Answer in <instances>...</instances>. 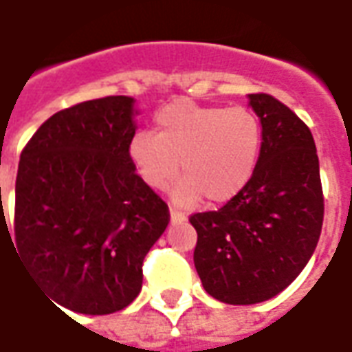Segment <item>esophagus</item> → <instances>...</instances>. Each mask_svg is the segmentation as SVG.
<instances>
[{
	"label": "esophagus",
	"mask_w": 352,
	"mask_h": 352,
	"mask_svg": "<svg viewBox=\"0 0 352 352\" xmlns=\"http://www.w3.org/2000/svg\"><path fill=\"white\" fill-rule=\"evenodd\" d=\"M169 221H171L173 225H179V223H183V221H186V217H184V213H181V211L169 210Z\"/></svg>",
	"instance_id": "obj_1"
}]
</instances>
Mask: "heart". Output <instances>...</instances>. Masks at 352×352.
<instances>
[{"instance_id":"heart-1","label":"heart","mask_w":352,"mask_h":352,"mask_svg":"<svg viewBox=\"0 0 352 352\" xmlns=\"http://www.w3.org/2000/svg\"><path fill=\"white\" fill-rule=\"evenodd\" d=\"M259 118L245 107H204L173 100L156 114V133L137 131L127 154L137 175L160 190L181 177L171 198L194 206L204 196L213 204L232 200L252 181L261 154Z\"/></svg>"}]
</instances>
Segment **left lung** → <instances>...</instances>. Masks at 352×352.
I'll return each instance as SVG.
<instances>
[{
	"label": "left lung",
	"instance_id": "obj_1",
	"mask_svg": "<svg viewBox=\"0 0 352 352\" xmlns=\"http://www.w3.org/2000/svg\"><path fill=\"white\" fill-rule=\"evenodd\" d=\"M263 131L257 168L219 211L194 213V267L204 289L228 305L267 301L313 257L322 230L320 166L311 129L270 95H248Z\"/></svg>",
	"mask_w": 352,
	"mask_h": 352
}]
</instances>
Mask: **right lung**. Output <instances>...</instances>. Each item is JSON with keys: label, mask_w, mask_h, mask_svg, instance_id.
<instances>
[{"label": "right lung", "mask_w": 352, "mask_h": 352, "mask_svg": "<svg viewBox=\"0 0 352 352\" xmlns=\"http://www.w3.org/2000/svg\"><path fill=\"white\" fill-rule=\"evenodd\" d=\"M137 114L133 97L85 100L53 114L21 154L16 252L39 287L74 313L110 314L131 303L144 255L169 223L166 201L127 154Z\"/></svg>", "instance_id": "right-lung-1"}]
</instances>
